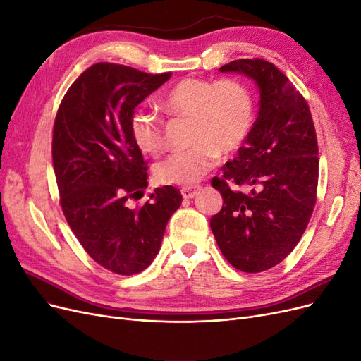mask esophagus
Segmentation results:
<instances>
[{
	"instance_id": "34e87169",
	"label": "esophagus",
	"mask_w": 361,
	"mask_h": 361,
	"mask_svg": "<svg viewBox=\"0 0 361 361\" xmlns=\"http://www.w3.org/2000/svg\"><path fill=\"white\" fill-rule=\"evenodd\" d=\"M199 190H200L199 187H183V188L180 190L182 197H183V199H192L194 195H197Z\"/></svg>"
}]
</instances>
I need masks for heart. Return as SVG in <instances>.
<instances>
[{"label": "heart", "instance_id": "obj_1", "mask_svg": "<svg viewBox=\"0 0 361 361\" xmlns=\"http://www.w3.org/2000/svg\"><path fill=\"white\" fill-rule=\"evenodd\" d=\"M166 111L191 117V146L159 161L154 174L162 185H192L218 161L244 145L255 122V101L247 85L236 80L212 81L183 78L162 96ZM129 133L135 146L147 155L162 147L159 118L147 110L130 116Z\"/></svg>", "mask_w": 361, "mask_h": 361}]
</instances>
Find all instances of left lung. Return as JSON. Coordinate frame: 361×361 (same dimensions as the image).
I'll return each mask as SVG.
<instances>
[{"label": "left lung", "instance_id": "1", "mask_svg": "<svg viewBox=\"0 0 361 361\" xmlns=\"http://www.w3.org/2000/svg\"><path fill=\"white\" fill-rule=\"evenodd\" d=\"M220 71L253 80L260 101L238 157L212 179L224 204L211 228L228 264L262 272L290 253L309 224L318 188V140L307 102L274 64L239 59Z\"/></svg>", "mask_w": 361, "mask_h": 361}]
</instances>
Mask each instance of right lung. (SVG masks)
I'll list each match as a JSON object with an SVG mask.
<instances>
[{
    "instance_id": "add662e5",
    "label": "right lung",
    "mask_w": 361,
    "mask_h": 361,
    "mask_svg": "<svg viewBox=\"0 0 361 361\" xmlns=\"http://www.w3.org/2000/svg\"><path fill=\"white\" fill-rule=\"evenodd\" d=\"M171 76L114 63H96L69 87L52 133L60 204L73 235L105 269L133 276L158 255L166 226L182 203L178 188L147 187V166L129 133L135 106Z\"/></svg>"
}]
</instances>
